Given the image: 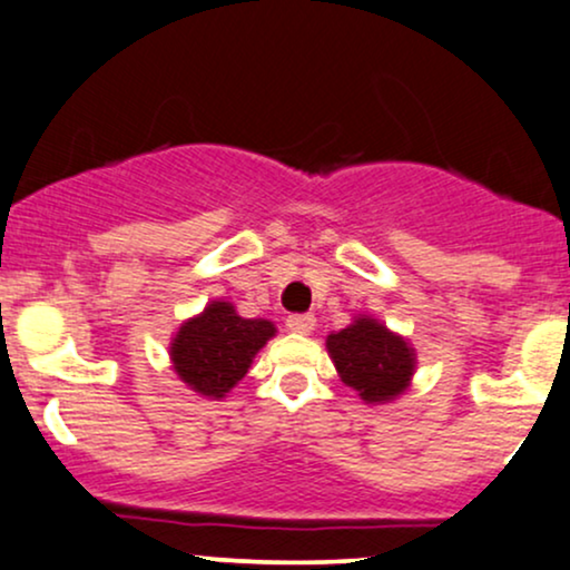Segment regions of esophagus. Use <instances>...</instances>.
<instances>
[{
	"mask_svg": "<svg viewBox=\"0 0 570 570\" xmlns=\"http://www.w3.org/2000/svg\"><path fill=\"white\" fill-rule=\"evenodd\" d=\"M317 325V320H314V314H291V317L285 320V327L291 330V333H298V335H308Z\"/></svg>",
	"mask_w": 570,
	"mask_h": 570,
	"instance_id": "esophagus-1",
	"label": "esophagus"
}]
</instances>
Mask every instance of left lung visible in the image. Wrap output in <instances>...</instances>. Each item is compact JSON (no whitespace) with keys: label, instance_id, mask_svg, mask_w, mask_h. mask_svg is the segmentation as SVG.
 Returning <instances> with one entry per match:
<instances>
[{"label":"left lung","instance_id":"1","mask_svg":"<svg viewBox=\"0 0 570 570\" xmlns=\"http://www.w3.org/2000/svg\"><path fill=\"white\" fill-rule=\"evenodd\" d=\"M327 351L343 383L360 391L364 402H389L399 396L414 370V356L406 341L367 317L330 335Z\"/></svg>","mask_w":570,"mask_h":570}]
</instances>
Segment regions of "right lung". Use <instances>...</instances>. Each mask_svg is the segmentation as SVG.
<instances>
[{
	"instance_id": "add662e5",
	"label": "right lung",
	"mask_w": 570,
	"mask_h": 570,
	"mask_svg": "<svg viewBox=\"0 0 570 570\" xmlns=\"http://www.w3.org/2000/svg\"><path fill=\"white\" fill-rule=\"evenodd\" d=\"M272 335V322L237 317L235 306L214 301L200 317L179 327L171 343L174 370L189 389L222 399L243 381L253 356Z\"/></svg>"
}]
</instances>
